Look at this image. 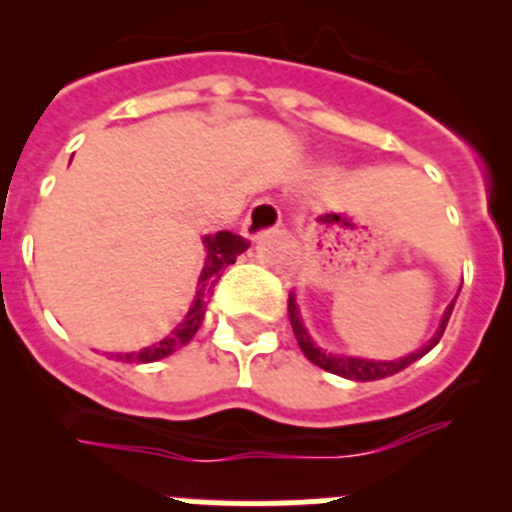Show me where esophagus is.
<instances>
[{"instance_id": "34e87169", "label": "esophagus", "mask_w": 512, "mask_h": 512, "mask_svg": "<svg viewBox=\"0 0 512 512\" xmlns=\"http://www.w3.org/2000/svg\"><path fill=\"white\" fill-rule=\"evenodd\" d=\"M280 225H282L280 208L267 198L257 200V203L250 208V213H247L245 223H242V235H245L247 240L255 242L260 240V237L275 232Z\"/></svg>"}]
</instances>
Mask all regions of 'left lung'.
I'll list each match as a JSON object with an SVG mask.
<instances>
[{
  "label": "left lung",
  "instance_id": "1",
  "mask_svg": "<svg viewBox=\"0 0 512 512\" xmlns=\"http://www.w3.org/2000/svg\"><path fill=\"white\" fill-rule=\"evenodd\" d=\"M453 304H456V299L448 304L446 312H443V317H441V324H438L436 334H433V337L428 339L421 349H416V352L401 356V359H391V361L364 359V356H347V354L327 352V349H322L317 342H314L312 334H309L307 327H304L302 317H299V307H297V299H294V292L289 294L287 309H289V324H292V332H294V337H297L299 349H302L304 356H307L312 364H317L319 369L329 371V374L344 376V379L376 381V379H386V376L399 374L401 369H406V366H411L414 361L421 359L423 354L431 352V349L438 344V339L443 337V332H446V324H448V319H451Z\"/></svg>",
  "mask_w": 512,
  "mask_h": 512
}]
</instances>
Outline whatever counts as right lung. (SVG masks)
<instances>
[{
	"instance_id": "obj_1",
	"label": "right lung",
	"mask_w": 512,
	"mask_h": 512,
	"mask_svg": "<svg viewBox=\"0 0 512 512\" xmlns=\"http://www.w3.org/2000/svg\"><path fill=\"white\" fill-rule=\"evenodd\" d=\"M205 245V265L203 272L198 277V287H195V297L190 302L188 314L183 317V322L173 329L165 339H160L158 344H151V347L141 349V352H128V354H113L116 361H138V364H148V361H158L163 356L178 352L180 347L190 342L195 337V332L200 329L205 317V307H208V299L213 294L215 285H218L220 275L227 265L237 260V255L247 250L245 237L232 235V232L220 230L215 235H205L203 237Z\"/></svg>"
}]
</instances>
